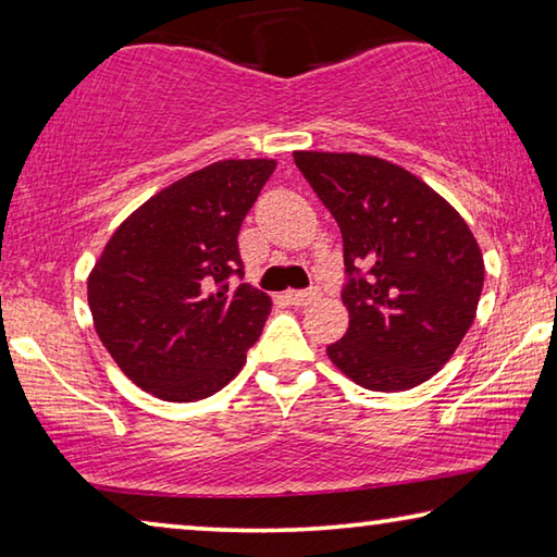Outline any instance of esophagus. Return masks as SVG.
Wrapping results in <instances>:
<instances>
[{
    "instance_id": "34e87169",
    "label": "esophagus",
    "mask_w": 557,
    "mask_h": 557,
    "mask_svg": "<svg viewBox=\"0 0 557 557\" xmlns=\"http://www.w3.org/2000/svg\"><path fill=\"white\" fill-rule=\"evenodd\" d=\"M285 299L295 307H307V305H312L314 299H319V289H289Z\"/></svg>"
}]
</instances>
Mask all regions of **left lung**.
Masks as SVG:
<instances>
[{
  "label": "left lung",
  "instance_id": "left-lung-1",
  "mask_svg": "<svg viewBox=\"0 0 557 557\" xmlns=\"http://www.w3.org/2000/svg\"><path fill=\"white\" fill-rule=\"evenodd\" d=\"M295 164L344 238L348 329L326 356L369 391L430 381L476 317L484 258L474 233L435 188L385 159L295 152Z\"/></svg>",
  "mask_w": 557,
  "mask_h": 557
}]
</instances>
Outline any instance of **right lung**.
<instances>
[{
	"instance_id": "1",
	"label": "right lung",
	"mask_w": 557,
	"mask_h": 557,
	"mask_svg": "<svg viewBox=\"0 0 557 557\" xmlns=\"http://www.w3.org/2000/svg\"><path fill=\"white\" fill-rule=\"evenodd\" d=\"M275 159H223L169 184L112 233L88 275L102 346L169 403L219 393L245 366L272 301L243 277L238 233Z\"/></svg>"
}]
</instances>
